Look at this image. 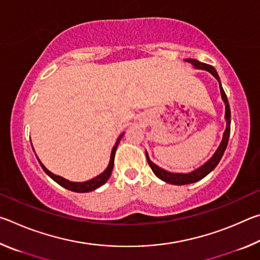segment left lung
Here are the masks:
<instances>
[{
	"label": "left lung",
	"instance_id": "left-lung-1",
	"mask_svg": "<svg viewBox=\"0 0 260 260\" xmlns=\"http://www.w3.org/2000/svg\"><path fill=\"white\" fill-rule=\"evenodd\" d=\"M184 60L188 61V63L192 64L193 68L197 69V70H204V71L210 72L218 80L219 87H220V93H221V98H222V101H223V103H225V107H226L225 118L227 120V125H226L225 132H223L222 140L219 144L217 151L213 153V156L211 157L210 159L205 162V164H203L201 167H199V169H196L195 171H191L190 173L167 172V171L160 169L159 166L153 164V162L150 160V158H149L147 151H146L148 164H149V166L151 167L152 172L156 174V177L159 178L160 180H162V181H165L167 183L178 184V186H182V184H189V183H193V182L200 181V180H202L204 177H206V175H208L211 172V171H213L214 167L218 165V162L220 161V159H221L223 152H225V150H226L228 139H230V133H231V108H230V103H228V100H227V96L225 94V90H223V88L221 86V82H220V78L218 76L217 71H215V69L213 67H211V65H209V64L201 63V61L196 60V59H192V58H187Z\"/></svg>",
	"mask_w": 260,
	"mask_h": 260
}]
</instances>
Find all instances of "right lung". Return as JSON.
<instances>
[{"instance_id":"add662e5","label":"right lung","mask_w":260,"mask_h":260,"mask_svg":"<svg viewBox=\"0 0 260 260\" xmlns=\"http://www.w3.org/2000/svg\"><path fill=\"white\" fill-rule=\"evenodd\" d=\"M122 135H124V133L119 135V138H118L116 144H114V147L112 148L111 150V156H110V161H109V165L107 169H105V171L103 173H101L100 175H98V177L91 179V180H88V181H85V182H72V181H69V180L64 179L59 177V175H56L54 173H51L49 170L46 169V166L42 164L41 160L39 159L38 156V160L39 162H40L41 167L43 169V171L49 175V177L54 180L55 182H57L58 184H60L61 187H64L65 189H69V190L71 191H76V192H88V191H93L95 190V189L100 188L101 186H103V184L108 181V179L110 178V175H111V172H112V169H113V164H114V153H116V150H117V147H118V143L120 142V140L122 138ZM33 148V146H32Z\"/></svg>"}]
</instances>
